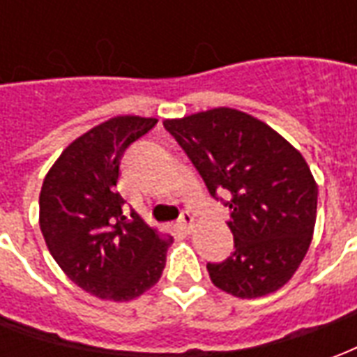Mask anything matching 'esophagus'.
I'll list each match as a JSON object with an SVG mask.
<instances>
[{
  "label": "esophagus",
  "instance_id": "esophagus-1",
  "mask_svg": "<svg viewBox=\"0 0 357 357\" xmlns=\"http://www.w3.org/2000/svg\"><path fill=\"white\" fill-rule=\"evenodd\" d=\"M193 222H195V218L189 214V212H183L181 216H179V227L183 229V231H189L191 227H193Z\"/></svg>",
  "mask_w": 357,
  "mask_h": 357
}]
</instances>
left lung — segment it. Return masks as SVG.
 <instances>
[{
	"label": "left lung",
	"mask_w": 357,
	"mask_h": 357,
	"mask_svg": "<svg viewBox=\"0 0 357 357\" xmlns=\"http://www.w3.org/2000/svg\"><path fill=\"white\" fill-rule=\"evenodd\" d=\"M164 128L208 193L229 206L235 250L224 262L206 264L212 283L237 298L281 289L314 235L317 185L304 156L258 118L225 107L164 120Z\"/></svg>",
	"instance_id": "1"
}]
</instances>
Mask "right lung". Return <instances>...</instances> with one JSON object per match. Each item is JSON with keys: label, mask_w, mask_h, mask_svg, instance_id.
Instances as JSON below:
<instances>
[{"label": "right lung", "mask_w": 357, "mask_h": 357, "mask_svg": "<svg viewBox=\"0 0 357 357\" xmlns=\"http://www.w3.org/2000/svg\"><path fill=\"white\" fill-rule=\"evenodd\" d=\"M156 118L116 116L80 135L43 179L40 227L59 268L97 298L132 300L160 279L170 235L124 216L120 160Z\"/></svg>", "instance_id": "add662e5"}]
</instances>
